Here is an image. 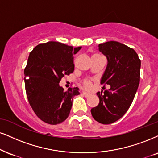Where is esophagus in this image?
<instances>
[{
  "instance_id": "esophagus-1",
  "label": "esophagus",
  "mask_w": 158,
  "mask_h": 158,
  "mask_svg": "<svg viewBox=\"0 0 158 158\" xmlns=\"http://www.w3.org/2000/svg\"><path fill=\"white\" fill-rule=\"evenodd\" d=\"M82 94L83 96L85 97H88L91 95V94H89V93H88V92H85V91H83L82 94Z\"/></svg>"
}]
</instances>
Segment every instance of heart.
<instances>
[{"label":"heart","instance_id":"heart-1","mask_svg":"<svg viewBox=\"0 0 158 158\" xmlns=\"http://www.w3.org/2000/svg\"><path fill=\"white\" fill-rule=\"evenodd\" d=\"M83 86L84 87L85 89H89L91 88V85H92V81L89 78H86L83 81Z\"/></svg>","mask_w":158,"mask_h":158}]
</instances>
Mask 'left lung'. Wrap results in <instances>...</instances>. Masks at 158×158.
<instances>
[{"instance_id":"obj_1","label":"left lung","mask_w":158,"mask_h":158,"mask_svg":"<svg viewBox=\"0 0 158 158\" xmlns=\"http://www.w3.org/2000/svg\"><path fill=\"white\" fill-rule=\"evenodd\" d=\"M99 50L108 60L100 83L110 88L97 93L100 103L91 113L97 122L108 124L122 118L131 106L140 82L141 60L133 48L116 41L100 44Z\"/></svg>"}]
</instances>
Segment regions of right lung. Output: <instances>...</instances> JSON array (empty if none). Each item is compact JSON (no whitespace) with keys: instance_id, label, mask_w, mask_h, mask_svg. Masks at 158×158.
Masks as SVG:
<instances>
[{"instance_id":"obj_1","label":"right lung","mask_w":158,"mask_h":158,"mask_svg":"<svg viewBox=\"0 0 158 158\" xmlns=\"http://www.w3.org/2000/svg\"><path fill=\"white\" fill-rule=\"evenodd\" d=\"M81 49L48 42L38 44L29 54L24 70L25 91L33 110L45 123L55 125L67 119L73 97L80 94L77 87L64 91L59 83L73 73V55Z\"/></svg>"}]
</instances>
